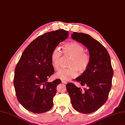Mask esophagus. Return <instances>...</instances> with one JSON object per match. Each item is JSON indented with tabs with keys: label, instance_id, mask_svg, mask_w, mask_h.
Here are the masks:
<instances>
[{
	"label": "esophagus",
	"instance_id": "34e87169",
	"mask_svg": "<svg viewBox=\"0 0 125 125\" xmlns=\"http://www.w3.org/2000/svg\"><path fill=\"white\" fill-rule=\"evenodd\" d=\"M62 83H63V84H67V82H66L65 81H62Z\"/></svg>",
	"mask_w": 125,
	"mask_h": 125
}]
</instances>
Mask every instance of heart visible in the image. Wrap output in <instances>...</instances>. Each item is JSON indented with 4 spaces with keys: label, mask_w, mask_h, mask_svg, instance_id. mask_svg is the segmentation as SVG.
Returning a JSON list of instances; mask_svg holds the SVG:
<instances>
[{
    "label": "heart",
    "mask_w": 125,
    "mask_h": 125,
    "mask_svg": "<svg viewBox=\"0 0 125 125\" xmlns=\"http://www.w3.org/2000/svg\"><path fill=\"white\" fill-rule=\"evenodd\" d=\"M62 48L65 55L72 57L69 63L70 67L60 70L56 76L62 80L68 81L77 76L78 71L80 73L86 71L90 64V57L84 52V47L77 42L73 41L66 43ZM62 57V52L59 49L58 47L54 48L51 54V60L52 66L56 70L60 68Z\"/></svg>",
    "instance_id": "1"
}]
</instances>
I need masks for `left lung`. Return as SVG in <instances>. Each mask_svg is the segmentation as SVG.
<instances>
[{
    "mask_svg": "<svg viewBox=\"0 0 125 125\" xmlns=\"http://www.w3.org/2000/svg\"><path fill=\"white\" fill-rule=\"evenodd\" d=\"M72 38L88 49L90 62L86 71L75 79L83 88L68 83L67 91L76 110L83 114L92 113L101 108L108 98L114 74L110 57L106 49L90 35L73 32Z\"/></svg>",
    "mask_w": 125,
    "mask_h": 125,
    "instance_id": "8db88e82",
    "label": "left lung"
}]
</instances>
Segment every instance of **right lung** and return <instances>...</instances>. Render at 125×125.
Listing matches in <instances>:
<instances>
[{
    "label": "right lung",
    "instance_id": "1",
    "mask_svg": "<svg viewBox=\"0 0 125 125\" xmlns=\"http://www.w3.org/2000/svg\"><path fill=\"white\" fill-rule=\"evenodd\" d=\"M68 31L58 30L45 33L34 40L24 51L15 69L14 85L18 101L26 110L35 114L49 111L59 79L47 82L54 74L51 54Z\"/></svg>",
    "mask_w": 125,
    "mask_h": 125
}]
</instances>
